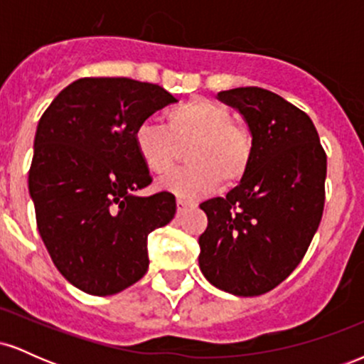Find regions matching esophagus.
<instances>
[{
  "label": "esophagus",
  "instance_id": "34e87169",
  "mask_svg": "<svg viewBox=\"0 0 364 364\" xmlns=\"http://www.w3.org/2000/svg\"><path fill=\"white\" fill-rule=\"evenodd\" d=\"M176 207H178V214H181V212H185L186 208L193 207V203H191V202H188V200L178 198V200H176Z\"/></svg>",
  "mask_w": 364,
  "mask_h": 364
}]
</instances>
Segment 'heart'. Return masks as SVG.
Segmentation results:
<instances>
[{
    "mask_svg": "<svg viewBox=\"0 0 364 364\" xmlns=\"http://www.w3.org/2000/svg\"><path fill=\"white\" fill-rule=\"evenodd\" d=\"M190 168L169 174L162 190L185 200L214 191L219 183L235 186L248 173L253 159V136L236 123L224 104L195 97L166 112V127L141 123L135 129V147L150 173L162 176L173 171L183 149L190 147Z\"/></svg>",
    "mask_w": 364,
    "mask_h": 364,
    "instance_id": "b5f03b06",
    "label": "heart"
}]
</instances>
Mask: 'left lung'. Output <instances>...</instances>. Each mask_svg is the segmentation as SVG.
<instances>
[{
	"label": "left lung",
	"mask_w": 364,
	"mask_h": 364,
	"mask_svg": "<svg viewBox=\"0 0 364 364\" xmlns=\"http://www.w3.org/2000/svg\"><path fill=\"white\" fill-rule=\"evenodd\" d=\"M253 136L248 173L225 198L200 208L198 265L210 284L236 296L272 291L299 265L325 205L327 154L306 112L260 87L219 92Z\"/></svg>",
	"instance_id": "1"
}]
</instances>
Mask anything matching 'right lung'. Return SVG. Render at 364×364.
<instances>
[{
    "mask_svg": "<svg viewBox=\"0 0 364 364\" xmlns=\"http://www.w3.org/2000/svg\"><path fill=\"white\" fill-rule=\"evenodd\" d=\"M174 102L156 83L87 77L41 116L28 171L37 229L63 277L87 294H116L140 281L149 235L176 214L169 191L133 195L152 183L135 129Z\"/></svg>",
    "mask_w": 364,
    "mask_h": 364,
    "instance_id": "1",
    "label": "right lung"
}]
</instances>
